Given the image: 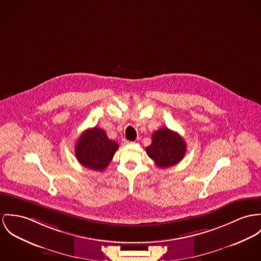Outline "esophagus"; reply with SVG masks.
Here are the masks:
<instances>
[{
	"mask_svg": "<svg viewBox=\"0 0 261 261\" xmlns=\"http://www.w3.org/2000/svg\"><path fill=\"white\" fill-rule=\"evenodd\" d=\"M133 143H134V142L126 140V139H123V140H122V144H123V145H128V144H133Z\"/></svg>",
	"mask_w": 261,
	"mask_h": 261,
	"instance_id": "obj_1",
	"label": "esophagus"
}]
</instances>
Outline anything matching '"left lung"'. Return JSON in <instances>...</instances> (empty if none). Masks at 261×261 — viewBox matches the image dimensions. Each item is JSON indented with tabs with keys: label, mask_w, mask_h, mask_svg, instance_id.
Instances as JSON below:
<instances>
[{
	"label": "left lung",
	"mask_w": 261,
	"mask_h": 261,
	"mask_svg": "<svg viewBox=\"0 0 261 261\" xmlns=\"http://www.w3.org/2000/svg\"><path fill=\"white\" fill-rule=\"evenodd\" d=\"M187 144L177 132L163 127L152 135V144L146 148L148 156L159 168L178 164L185 156Z\"/></svg>",
	"instance_id": "obj_1"
}]
</instances>
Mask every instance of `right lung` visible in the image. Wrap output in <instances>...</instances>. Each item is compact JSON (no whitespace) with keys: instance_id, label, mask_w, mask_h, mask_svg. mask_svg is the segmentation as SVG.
Masks as SVG:
<instances>
[{"instance_id":"add662e5","label":"right lung","mask_w":261,"mask_h":261,"mask_svg":"<svg viewBox=\"0 0 261 261\" xmlns=\"http://www.w3.org/2000/svg\"><path fill=\"white\" fill-rule=\"evenodd\" d=\"M119 145L110 140L104 130L93 127L85 130L75 144V156L81 165L94 171H103L110 164Z\"/></svg>"}]
</instances>
